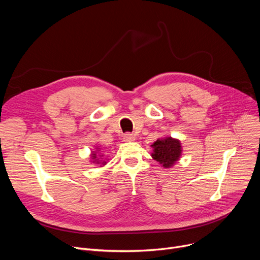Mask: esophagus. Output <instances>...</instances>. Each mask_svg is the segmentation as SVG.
Wrapping results in <instances>:
<instances>
[{
  "label": "esophagus",
  "mask_w": 260,
  "mask_h": 260,
  "mask_svg": "<svg viewBox=\"0 0 260 260\" xmlns=\"http://www.w3.org/2000/svg\"><path fill=\"white\" fill-rule=\"evenodd\" d=\"M135 139H136V136L131 133H126L124 136H123V141L125 142H132V141H135Z\"/></svg>",
  "instance_id": "1"
}]
</instances>
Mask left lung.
<instances>
[{
    "mask_svg": "<svg viewBox=\"0 0 260 260\" xmlns=\"http://www.w3.org/2000/svg\"><path fill=\"white\" fill-rule=\"evenodd\" d=\"M152 158L160 163L165 169H171L181 158L182 145L179 139L165 137L157 139L152 144Z\"/></svg>",
    "mask_w": 260,
    "mask_h": 260,
    "instance_id": "left-lung-1",
    "label": "left lung"
}]
</instances>
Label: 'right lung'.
Segmentation results:
<instances>
[{"instance_id":"obj_1","label":"right lung","mask_w":260,"mask_h":260,"mask_svg":"<svg viewBox=\"0 0 260 260\" xmlns=\"http://www.w3.org/2000/svg\"><path fill=\"white\" fill-rule=\"evenodd\" d=\"M100 149H101V147L99 145H97L94 148V151H91L90 162L94 163V165H99V167H104L107 162L101 158V157H103V154L100 155ZM99 156L101 157L100 158H99Z\"/></svg>"}]
</instances>
